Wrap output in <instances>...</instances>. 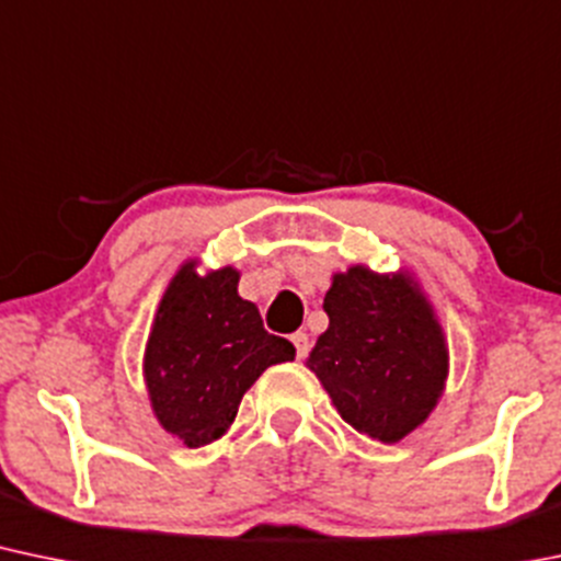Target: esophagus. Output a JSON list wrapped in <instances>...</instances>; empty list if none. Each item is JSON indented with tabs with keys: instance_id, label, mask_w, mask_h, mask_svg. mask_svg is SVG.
I'll list each match as a JSON object with an SVG mask.
<instances>
[{
	"instance_id": "obj_1",
	"label": "esophagus",
	"mask_w": 561,
	"mask_h": 561,
	"mask_svg": "<svg viewBox=\"0 0 561 561\" xmlns=\"http://www.w3.org/2000/svg\"><path fill=\"white\" fill-rule=\"evenodd\" d=\"M293 343H295V354H298V359H304V356L309 354V348H311L309 335H306V332H295Z\"/></svg>"
}]
</instances>
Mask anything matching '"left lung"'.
Instances as JSON below:
<instances>
[{
    "mask_svg": "<svg viewBox=\"0 0 561 561\" xmlns=\"http://www.w3.org/2000/svg\"><path fill=\"white\" fill-rule=\"evenodd\" d=\"M330 328L306 365L343 421L393 445L431 415L447 380V343L410 274L351 266L324 295Z\"/></svg>",
    "mask_w": 561,
    "mask_h": 561,
    "instance_id": "8db88e82",
    "label": "left lung"
}]
</instances>
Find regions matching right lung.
I'll return each mask as SVG.
<instances>
[{
  "label": "right lung",
  "instance_id": "obj_1",
  "mask_svg": "<svg viewBox=\"0 0 561 561\" xmlns=\"http://www.w3.org/2000/svg\"><path fill=\"white\" fill-rule=\"evenodd\" d=\"M239 271L196 274L183 263L162 295L146 343L144 378L157 421L191 447L220 439L244 391L271 365L295 359L287 337L263 330L255 304L239 298Z\"/></svg>",
  "mask_w": 561,
  "mask_h": 561
}]
</instances>
